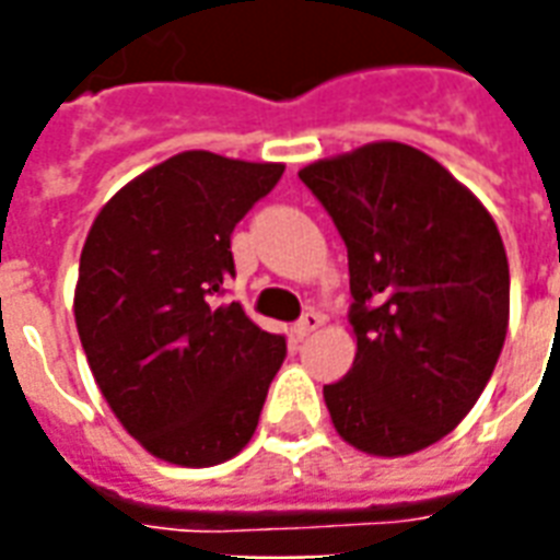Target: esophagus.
<instances>
[{
	"label": "esophagus",
	"instance_id": "obj_1",
	"mask_svg": "<svg viewBox=\"0 0 560 560\" xmlns=\"http://www.w3.org/2000/svg\"><path fill=\"white\" fill-rule=\"evenodd\" d=\"M324 327V315L320 312H305L300 317V324H296V336H312L315 329Z\"/></svg>",
	"mask_w": 560,
	"mask_h": 560
}]
</instances>
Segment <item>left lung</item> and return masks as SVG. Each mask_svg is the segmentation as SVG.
Instances as JSON below:
<instances>
[{"instance_id": "8db88e82", "label": "left lung", "mask_w": 560, "mask_h": 560, "mask_svg": "<svg viewBox=\"0 0 560 560\" xmlns=\"http://www.w3.org/2000/svg\"><path fill=\"white\" fill-rule=\"evenodd\" d=\"M348 245L357 357L324 387L336 432L369 456H411L465 420L510 320L498 224L453 173L396 140L300 171Z\"/></svg>"}]
</instances>
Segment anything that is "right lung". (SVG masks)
<instances>
[{
	"label": "right lung",
	"instance_id": "add662e5",
	"mask_svg": "<svg viewBox=\"0 0 560 560\" xmlns=\"http://www.w3.org/2000/svg\"><path fill=\"white\" fill-rule=\"evenodd\" d=\"M284 164L191 149L119 188L80 252L74 320L95 384L152 456L209 468L257 429L284 363L243 305H215L231 279V233Z\"/></svg>",
	"mask_w": 560,
	"mask_h": 560
}]
</instances>
